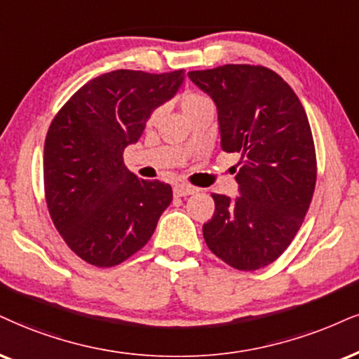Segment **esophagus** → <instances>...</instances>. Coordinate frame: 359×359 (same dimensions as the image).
<instances>
[{
  "instance_id": "34e87169",
  "label": "esophagus",
  "mask_w": 359,
  "mask_h": 359,
  "mask_svg": "<svg viewBox=\"0 0 359 359\" xmlns=\"http://www.w3.org/2000/svg\"><path fill=\"white\" fill-rule=\"evenodd\" d=\"M196 191V188L188 187V184H176L175 187V196H189V194H194Z\"/></svg>"
}]
</instances>
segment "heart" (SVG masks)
I'll list each match as a JSON object with an SVG mask.
<instances>
[{
    "instance_id": "obj_1",
    "label": "heart",
    "mask_w": 359,
    "mask_h": 359,
    "mask_svg": "<svg viewBox=\"0 0 359 359\" xmlns=\"http://www.w3.org/2000/svg\"><path fill=\"white\" fill-rule=\"evenodd\" d=\"M208 104H211V100L201 91L188 90L183 93V96H181V109H183L184 116H188V114H191L193 111H196V109H200L203 106H208ZM156 116H158V111H153L151 116H149V123H153L154 119H156Z\"/></svg>"
}]
</instances>
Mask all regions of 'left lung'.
Instances as JSON below:
<instances>
[{
  "label": "left lung",
  "instance_id": "left-lung-1",
  "mask_svg": "<svg viewBox=\"0 0 359 359\" xmlns=\"http://www.w3.org/2000/svg\"><path fill=\"white\" fill-rule=\"evenodd\" d=\"M188 76L216 103L223 151L241 154V194H211L206 245L240 271L268 266L293 241L315 193V141L302 101L264 66L224 65Z\"/></svg>",
  "mask_w": 359,
  "mask_h": 359
}]
</instances>
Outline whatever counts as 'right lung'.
Segmentation results:
<instances>
[{
  "label": "right lung",
  "mask_w": 359,
  "mask_h": 359,
  "mask_svg": "<svg viewBox=\"0 0 359 359\" xmlns=\"http://www.w3.org/2000/svg\"><path fill=\"white\" fill-rule=\"evenodd\" d=\"M183 79V69L104 73L53 118L43 156L48 211L69 250L93 266H116L138 253L170 206V184L138 178L123 151Z\"/></svg>",
  "instance_id": "1"
}]
</instances>
